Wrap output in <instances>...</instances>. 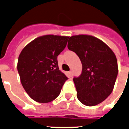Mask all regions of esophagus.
<instances>
[{
  "label": "esophagus",
  "instance_id": "esophagus-1",
  "mask_svg": "<svg viewBox=\"0 0 129 129\" xmlns=\"http://www.w3.org/2000/svg\"><path fill=\"white\" fill-rule=\"evenodd\" d=\"M69 76H71V77H72V71H69Z\"/></svg>",
  "mask_w": 129,
  "mask_h": 129
}]
</instances>
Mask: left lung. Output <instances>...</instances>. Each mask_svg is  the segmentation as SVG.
I'll list each match as a JSON object with an SVG mask.
<instances>
[{"instance_id":"1","label":"left lung","mask_w":129,"mask_h":129,"mask_svg":"<svg viewBox=\"0 0 129 129\" xmlns=\"http://www.w3.org/2000/svg\"><path fill=\"white\" fill-rule=\"evenodd\" d=\"M68 48L82 64L80 76L73 78L78 100L87 106L104 102L112 92L118 74L114 53L102 40L87 35L71 37Z\"/></svg>"}]
</instances>
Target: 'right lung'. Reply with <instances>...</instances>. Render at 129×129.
Returning <instances> with one entry per match:
<instances>
[{"label":"right lung","instance_id":"obj_1","mask_svg":"<svg viewBox=\"0 0 129 129\" xmlns=\"http://www.w3.org/2000/svg\"><path fill=\"white\" fill-rule=\"evenodd\" d=\"M69 37L46 35L33 40L22 49L17 69L24 90L39 103H48L60 94L68 78L59 71L57 57Z\"/></svg>","mask_w":129,"mask_h":129}]
</instances>
